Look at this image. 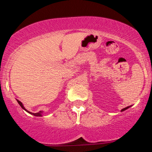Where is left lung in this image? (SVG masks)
Instances as JSON below:
<instances>
[{
  "label": "left lung",
  "mask_w": 152,
  "mask_h": 152,
  "mask_svg": "<svg viewBox=\"0 0 152 152\" xmlns=\"http://www.w3.org/2000/svg\"><path fill=\"white\" fill-rule=\"evenodd\" d=\"M130 107H131V106H127V107H126V108H124V109H121V112H124V111L126 110V109H129V108H130Z\"/></svg>",
  "instance_id": "obj_1"
}]
</instances>
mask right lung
Here are the masks:
<instances>
[{"label":"right lung","instance_id":"1","mask_svg":"<svg viewBox=\"0 0 152 152\" xmlns=\"http://www.w3.org/2000/svg\"><path fill=\"white\" fill-rule=\"evenodd\" d=\"M17 101H18V104L20 105V107H21L22 109H24V110L26 111V112H28V113L31 114V115H34V116H36V117H42V116H43V115H42V114L43 113V111H40V112H37V113H32V112H29V111L26 110V109H25V107H24V106H23V103H21V102L20 101V100H17Z\"/></svg>","mask_w":152,"mask_h":152}]
</instances>
